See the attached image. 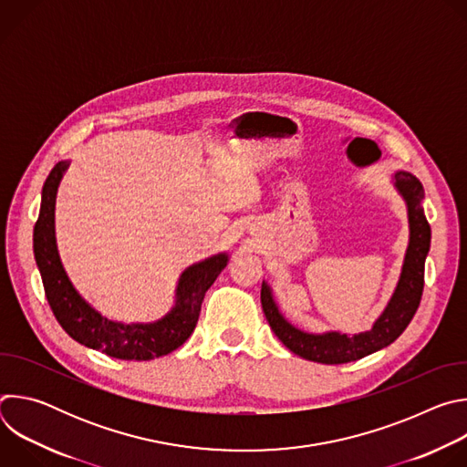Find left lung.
<instances>
[{
  "mask_svg": "<svg viewBox=\"0 0 467 467\" xmlns=\"http://www.w3.org/2000/svg\"><path fill=\"white\" fill-rule=\"evenodd\" d=\"M393 186L403 195L409 209V247L403 260V270L399 283L388 301L384 312L377 317L373 327L358 335H344V332H323L312 335L294 327L281 312L274 299L268 283H262L260 303L275 337L296 355L305 360L319 364H346L360 360L382 348H388L403 335V330L412 321L423 294L425 258L431 249V225L425 218L421 202L425 197L423 184L409 171H395Z\"/></svg>",
  "mask_w": 467,
  "mask_h": 467,
  "instance_id": "left-lung-1",
  "label": "left lung"
}]
</instances>
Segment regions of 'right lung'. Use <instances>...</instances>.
I'll return each instance as SVG.
<instances>
[{
  "label": "right lung",
  "mask_w": 467,
  "mask_h": 467,
  "mask_svg": "<svg viewBox=\"0 0 467 467\" xmlns=\"http://www.w3.org/2000/svg\"><path fill=\"white\" fill-rule=\"evenodd\" d=\"M70 161H60L49 171L44 188L40 214L35 223L33 249L42 275L47 303L68 335L90 349L121 360H153L182 346L195 328L207 290L227 265V253L192 264L181 274L175 305L153 323H118L101 316L74 288L66 275L55 240V197Z\"/></svg>",
  "instance_id": "1"
}]
</instances>
